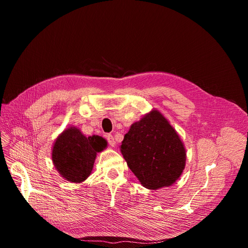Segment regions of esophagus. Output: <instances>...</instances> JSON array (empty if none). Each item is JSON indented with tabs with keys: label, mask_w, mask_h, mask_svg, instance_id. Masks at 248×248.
Segmentation results:
<instances>
[{
	"label": "esophagus",
	"mask_w": 248,
	"mask_h": 248,
	"mask_svg": "<svg viewBox=\"0 0 248 248\" xmlns=\"http://www.w3.org/2000/svg\"><path fill=\"white\" fill-rule=\"evenodd\" d=\"M107 140H108V145L110 147H115V140H114V138L111 135H108Z\"/></svg>",
	"instance_id": "esophagus-1"
}]
</instances>
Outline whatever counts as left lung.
I'll return each mask as SVG.
<instances>
[{
	"label": "left lung",
	"instance_id": "obj_1",
	"mask_svg": "<svg viewBox=\"0 0 248 248\" xmlns=\"http://www.w3.org/2000/svg\"><path fill=\"white\" fill-rule=\"evenodd\" d=\"M121 151L128 168L148 189L171 186L185 168L183 142L158 110L132 124Z\"/></svg>",
	"mask_w": 248,
	"mask_h": 248
}]
</instances>
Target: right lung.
I'll list each match as a JSON object with an SVG mask.
<instances>
[{
	"instance_id": "obj_1",
	"label": "right lung",
	"mask_w": 248,
	"mask_h": 248,
	"mask_svg": "<svg viewBox=\"0 0 248 248\" xmlns=\"http://www.w3.org/2000/svg\"><path fill=\"white\" fill-rule=\"evenodd\" d=\"M107 147L98 136L86 138L76 127H69L56 139L52 161L60 175L72 183L86 180L93 171L96 154Z\"/></svg>"
}]
</instances>
